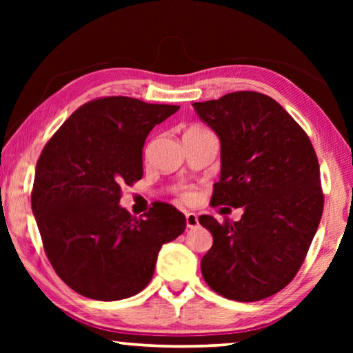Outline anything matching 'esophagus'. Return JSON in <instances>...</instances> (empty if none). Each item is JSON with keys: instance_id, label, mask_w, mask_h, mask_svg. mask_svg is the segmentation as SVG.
Wrapping results in <instances>:
<instances>
[{"instance_id": "esophagus-1", "label": "esophagus", "mask_w": 353, "mask_h": 353, "mask_svg": "<svg viewBox=\"0 0 353 353\" xmlns=\"http://www.w3.org/2000/svg\"><path fill=\"white\" fill-rule=\"evenodd\" d=\"M185 219H187V227H190V229H193V227L199 225V219H198V214H196V213H187V214H185Z\"/></svg>"}]
</instances>
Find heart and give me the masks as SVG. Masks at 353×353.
<instances>
[{"instance_id": "1", "label": "heart", "mask_w": 353, "mask_h": 353, "mask_svg": "<svg viewBox=\"0 0 353 353\" xmlns=\"http://www.w3.org/2000/svg\"><path fill=\"white\" fill-rule=\"evenodd\" d=\"M191 130H198V129H191ZM179 198H181L183 202H193L196 194L191 188H182L181 191H179Z\"/></svg>"}]
</instances>
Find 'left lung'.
<instances>
[{"instance_id": "1", "label": "left lung", "mask_w": 353, "mask_h": 353, "mask_svg": "<svg viewBox=\"0 0 353 353\" xmlns=\"http://www.w3.org/2000/svg\"><path fill=\"white\" fill-rule=\"evenodd\" d=\"M193 107L221 141L210 204L244 208L235 223L199 216L213 235L202 276L232 301H261L294 279L318 230L324 210L318 157L305 130L266 94L234 92Z\"/></svg>"}]
</instances>
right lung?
I'll return each mask as SVG.
<instances>
[{"label": "right lung", "instance_id": "add662e5", "mask_svg": "<svg viewBox=\"0 0 353 353\" xmlns=\"http://www.w3.org/2000/svg\"><path fill=\"white\" fill-rule=\"evenodd\" d=\"M181 105L107 97L81 105L41 151L31 204L45 254L71 290L119 301L151 282L159 250L183 234V213L154 202L143 218L119 207L143 177V146Z\"/></svg>", "mask_w": 353, "mask_h": 353}]
</instances>
